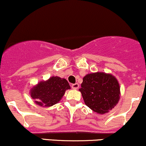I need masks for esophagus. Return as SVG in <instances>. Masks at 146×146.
<instances>
[{"label":"esophagus","instance_id":"1","mask_svg":"<svg viewBox=\"0 0 146 146\" xmlns=\"http://www.w3.org/2000/svg\"><path fill=\"white\" fill-rule=\"evenodd\" d=\"M79 86H79V84L78 83H76L75 84H72V86H71L72 88L75 89V90H77V89H78Z\"/></svg>","mask_w":146,"mask_h":146}]
</instances>
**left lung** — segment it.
I'll use <instances>...</instances> for the list:
<instances>
[{"label":"left lung","mask_w":146,"mask_h":146,"mask_svg":"<svg viewBox=\"0 0 146 146\" xmlns=\"http://www.w3.org/2000/svg\"><path fill=\"white\" fill-rule=\"evenodd\" d=\"M79 89L85 104L99 114L108 113L118 103L120 87L115 76L104 72L88 73Z\"/></svg>","instance_id":"8db88e82"}]
</instances>
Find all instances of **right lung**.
Returning <instances> with one entry per match:
<instances>
[{
	"label": "right lung",
	"mask_w": 146,
	"mask_h": 146,
	"mask_svg": "<svg viewBox=\"0 0 146 146\" xmlns=\"http://www.w3.org/2000/svg\"><path fill=\"white\" fill-rule=\"evenodd\" d=\"M68 89H71V86L66 79L52 76L34 86L30 90V94L35 104L48 108L58 103Z\"/></svg>",
	"instance_id": "right-lung-1"
}]
</instances>
